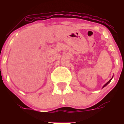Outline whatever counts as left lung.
<instances>
[{
	"label": "left lung",
	"mask_w": 124,
	"mask_h": 124,
	"mask_svg": "<svg viewBox=\"0 0 124 124\" xmlns=\"http://www.w3.org/2000/svg\"><path fill=\"white\" fill-rule=\"evenodd\" d=\"M112 78H113V76H112V78H111V79H110V80H109V81L107 82V83H106V84H104V86H103L102 88H104V87H106V86H107V84H109V83H110V81H111V80H112Z\"/></svg>",
	"instance_id": "1"
}]
</instances>
